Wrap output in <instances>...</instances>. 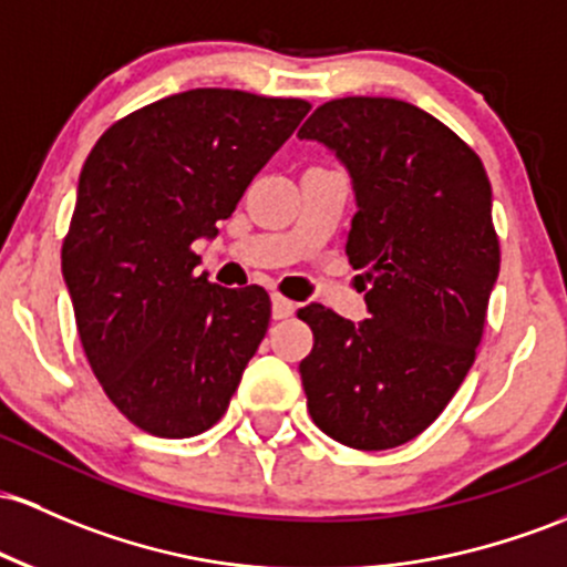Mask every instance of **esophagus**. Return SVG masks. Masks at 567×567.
Wrapping results in <instances>:
<instances>
[{
    "label": "esophagus",
    "mask_w": 567,
    "mask_h": 567,
    "mask_svg": "<svg viewBox=\"0 0 567 567\" xmlns=\"http://www.w3.org/2000/svg\"><path fill=\"white\" fill-rule=\"evenodd\" d=\"M296 312V303L290 298H285L282 293H271V315L274 320H285Z\"/></svg>",
    "instance_id": "esophagus-1"
}]
</instances>
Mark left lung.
Wrapping results in <instances>:
<instances>
[{
    "instance_id": "8db88e82",
    "label": "left lung",
    "mask_w": 567,
    "mask_h": 567,
    "mask_svg": "<svg viewBox=\"0 0 567 567\" xmlns=\"http://www.w3.org/2000/svg\"><path fill=\"white\" fill-rule=\"evenodd\" d=\"M301 140L331 147L352 177L358 213L347 255L369 320L322 303L298 309L315 347L301 360L315 425L352 450L406 444L446 409L474 365L501 241L482 158L401 99L320 104Z\"/></svg>"
}]
</instances>
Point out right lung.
Instances as JSON below:
<instances>
[{"instance_id": "1", "label": "right lung", "mask_w": 567, "mask_h": 567, "mask_svg": "<svg viewBox=\"0 0 567 567\" xmlns=\"http://www.w3.org/2000/svg\"><path fill=\"white\" fill-rule=\"evenodd\" d=\"M309 112L303 99L193 89L121 117L83 172L61 271L80 344L115 409L158 439L226 414L271 298L193 274L247 185Z\"/></svg>"}]
</instances>
